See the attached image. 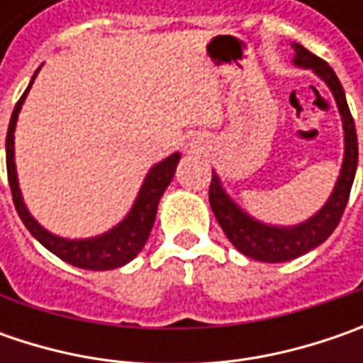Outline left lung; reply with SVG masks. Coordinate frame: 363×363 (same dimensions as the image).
I'll use <instances>...</instances> for the list:
<instances>
[{"instance_id":"obj_1","label":"left lung","mask_w":363,"mask_h":363,"mask_svg":"<svg viewBox=\"0 0 363 363\" xmlns=\"http://www.w3.org/2000/svg\"><path fill=\"white\" fill-rule=\"evenodd\" d=\"M293 48H295L293 62L301 68H311L315 74L328 84L329 91L333 92L343 121L345 153H343L342 172L337 177V184H335L325 206L307 222H301L297 226H269V224H262L252 216H248L232 202L230 196L224 191L222 184H220V177L212 172L208 198H210V206H212V212L216 216L218 224L222 226L228 240L242 255L255 258V260H262V262L293 260V258L313 250L315 246H319L321 242H325L342 220L357 169L356 125H354V117H352L347 101H345V92H343L340 78L335 77L333 68L325 60L311 54L301 44H293Z\"/></svg>"}]
</instances>
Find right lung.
<instances>
[{
  "mask_svg": "<svg viewBox=\"0 0 363 363\" xmlns=\"http://www.w3.org/2000/svg\"><path fill=\"white\" fill-rule=\"evenodd\" d=\"M38 70L32 77V82H34ZM32 82L26 89V92L21 94V99L18 101L13 113H11L6 137L7 179H9L11 198H13V206L18 210V216L21 218V222L26 224L28 230L32 232V236L38 242L42 244V246H46L50 252H54L56 257L62 258L64 262H68L72 267L89 269V271H111V269H117V267L127 264L145 246L149 232H151L153 222H155L157 203H160L165 188L174 179L175 167H177V161H179V153H174V155L165 157V160L160 161L157 165H153L149 169L145 182L141 186V191H139L137 200L133 203L131 212L113 230L105 232L101 236H94V238H84V240L60 238V236L52 234L46 228H42L32 218V214L28 212L26 203L21 200V191L20 186H18L16 161H13V131H16V121H18V115H20L21 105H23L28 92L32 89Z\"/></svg>",
  "mask_w": 363,
  "mask_h": 363,
  "instance_id": "1",
  "label": "right lung"
}]
</instances>
